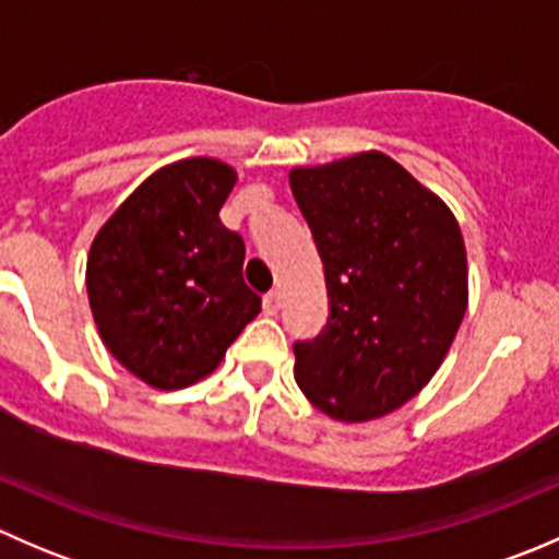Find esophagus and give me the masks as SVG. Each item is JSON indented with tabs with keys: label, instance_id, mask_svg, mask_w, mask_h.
<instances>
[{
	"label": "esophagus",
	"instance_id": "34e87169",
	"mask_svg": "<svg viewBox=\"0 0 559 559\" xmlns=\"http://www.w3.org/2000/svg\"><path fill=\"white\" fill-rule=\"evenodd\" d=\"M262 306H264V313L267 316H275L281 311V292L275 289V292H267V295H264V300H262Z\"/></svg>",
	"mask_w": 559,
	"mask_h": 559
}]
</instances>
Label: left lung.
I'll return each mask as SVG.
<instances>
[{"label": "left lung", "instance_id": "1", "mask_svg": "<svg viewBox=\"0 0 559 559\" xmlns=\"http://www.w3.org/2000/svg\"><path fill=\"white\" fill-rule=\"evenodd\" d=\"M292 191L324 262L330 319L295 343V379L346 425L427 386L467 308V253L447 202L381 151L295 167Z\"/></svg>", "mask_w": 559, "mask_h": 559}]
</instances>
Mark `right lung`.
Instances as JSON below:
<instances>
[{
	"label": "right lung",
	"mask_w": 559,
	"mask_h": 559,
	"mask_svg": "<svg viewBox=\"0 0 559 559\" xmlns=\"http://www.w3.org/2000/svg\"><path fill=\"white\" fill-rule=\"evenodd\" d=\"M238 173L211 156L143 180L94 238L86 292L107 352L154 389L211 376L262 311L243 281V238L218 211Z\"/></svg>",
	"instance_id": "1"
}]
</instances>
